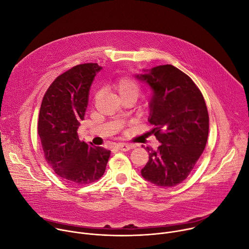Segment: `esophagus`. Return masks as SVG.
<instances>
[{"label":"esophagus","mask_w":249,"mask_h":249,"mask_svg":"<svg viewBox=\"0 0 249 249\" xmlns=\"http://www.w3.org/2000/svg\"><path fill=\"white\" fill-rule=\"evenodd\" d=\"M116 147L121 151H128V150H130V149L133 148V145L128 144V143H119V144H117Z\"/></svg>","instance_id":"34e87169"}]
</instances>
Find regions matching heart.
Masks as SVG:
<instances>
[{"mask_svg":"<svg viewBox=\"0 0 249 249\" xmlns=\"http://www.w3.org/2000/svg\"><path fill=\"white\" fill-rule=\"evenodd\" d=\"M114 89L118 92L121 99L126 98V97H132L136 99L140 93V86L139 84L130 77H122L119 80H117L114 85ZM99 95V93L96 94V97Z\"/></svg>","mask_w":249,"mask_h":249,"instance_id":"1","label":"heart"}]
</instances>
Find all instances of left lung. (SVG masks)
I'll list each match as a JSON object with an SVG mask.
<instances>
[{
  "label": "left lung",
  "instance_id": "obj_1",
  "mask_svg": "<svg viewBox=\"0 0 249 249\" xmlns=\"http://www.w3.org/2000/svg\"><path fill=\"white\" fill-rule=\"evenodd\" d=\"M134 77L152 90L148 122L161 143L145 149L149 160L141 176L155 185L175 186L183 181L203 153L209 131L204 98L192 79L172 65L142 70Z\"/></svg>",
  "mask_w": 249,
  "mask_h": 249
}]
</instances>
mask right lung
<instances>
[{
    "label": "right lung",
    "instance_id": "add662e5",
    "mask_svg": "<svg viewBox=\"0 0 249 249\" xmlns=\"http://www.w3.org/2000/svg\"><path fill=\"white\" fill-rule=\"evenodd\" d=\"M97 64L73 67L59 75L46 91L39 112L38 134L45 159L66 181L91 183L105 173L111 154L103 147L80 141L77 129L88 105Z\"/></svg>",
    "mask_w": 249,
    "mask_h": 249
}]
</instances>
